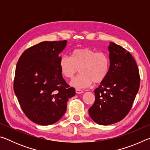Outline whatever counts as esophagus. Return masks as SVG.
Masks as SVG:
<instances>
[{
	"instance_id": "obj_1",
	"label": "esophagus",
	"mask_w": 150,
	"mask_h": 150,
	"mask_svg": "<svg viewBox=\"0 0 150 150\" xmlns=\"http://www.w3.org/2000/svg\"><path fill=\"white\" fill-rule=\"evenodd\" d=\"M75 92L77 94H81V93H83V91L82 90H81V89H79V88H76Z\"/></svg>"
}]
</instances>
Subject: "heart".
Returning a JSON list of instances; mask_svg holds the SVG:
<instances>
[{
    "mask_svg": "<svg viewBox=\"0 0 150 150\" xmlns=\"http://www.w3.org/2000/svg\"><path fill=\"white\" fill-rule=\"evenodd\" d=\"M110 58L105 52H96L88 47L74 50L71 57L63 55L59 59L61 72L65 77L73 79L79 70L81 73L73 79L71 85L77 88L89 87L102 83L110 71Z\"/></svg>",
    "mask_w": 150,
    "mask_h": 150,
    "instance_id": "obj_1",
    "label": "heart"
}]
</instances>
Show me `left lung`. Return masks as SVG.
<instances>
[{
	"instance_id": "left-lung-1",
	"label": "left lung",
	"mask_w": 150,
	"mask_h": 150,
	"mask_svg": "<svg viewBox=\"0 0 150 150\" xmlns=\"http://www.w3.org/2000/svg\"><path fill=\"white\" fill-rule=\"evenodd\" d=\"M108 51L110 71L95 90V103L88 109L91 118L100 125H110L125 118L140 83L138 65L130 52L113 42H110Z\"/></svg>"
}]
</instances>
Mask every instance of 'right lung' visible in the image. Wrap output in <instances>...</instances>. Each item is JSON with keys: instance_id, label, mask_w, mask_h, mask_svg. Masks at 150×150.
I'll return each mask as SVG.
<instances>
[{"instance_id": "right-lung-1", "label": "right lung", "mask_w": 150, "mask_h": 150, "mask_svg": "<svg viewBox=\"0 0 150 150\" xmlns=\"http://www.w3.org/2000/svg\"><path fill=\"white\" fill-rule=\"evenodd\" d=\"M66 44L67 40L40 42L25 50L16 64L15 95L25 115L40 125L59 120L69 98L75 95L59 67V54Z\"/></svg>"}]
</instances>
